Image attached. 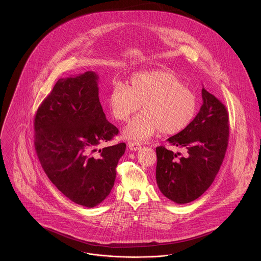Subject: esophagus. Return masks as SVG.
Masks as SVG:
<instances>
[{"instance_id": "34e87169", "label": "esophagus", "mask_w": 261, "mask_h": 261, "mask_svg": "<svg viewBox=\"0 0 261 261\" xmlns=\"http://www.w3.org/2000/svg\"><path fill=\"white\" fill-rule=\"evenodd\" d=\"M129 149L132 151H137L141 148V144L139 142H128Z\"/></svg>"}]
</instances>
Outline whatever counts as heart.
<instances>
[{"label": "heart", "mask_w": 261, "mask_h": 261, "mask_svg": "<svg viewBox=\"0 0 261 261\" xmlns=\"http://www.w3.org/2000/svg\"><path fill=\"white\" fill-rule=\"evenodd\" d=\"M144 110L125 128L128 139L143 141L161 131L173 135L184 130L197 111V97L190 88L168 70L138 72L129 85L114 83L108 95L112 117L127 122L141 107Z\"/></svg>", "instance_id": "heart-1"}]
</instances>
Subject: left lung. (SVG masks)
<instances>
[{
    "instance_id": "1",
    "label": "left lung",
    "mask_w": 261,
    "mask_h": 261,
    "mask_svg": "<svg viewBox=\"0 0 261 261\" xmlns=\"http://www.w3.org/2000/svg\"><path fill=\"white\" fill-rule=\"evenodd\" d=\"M202 99V106L193 121L167 139L169 144L186 148L187 156L177 158L176 153L165 146L156 148L157 185L164 196L178 204L197 199L210 187L228 145L226 107L205 88Z\"/></svg>"
}]
</instances>
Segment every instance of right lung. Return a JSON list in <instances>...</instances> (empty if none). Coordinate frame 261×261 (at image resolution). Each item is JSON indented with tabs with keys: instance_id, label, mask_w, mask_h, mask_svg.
<instances>
[{
	"instance_id": "obj_1",
	"label": "right lung",
	"mask_w": 261,
	"mask_h": 261,
	"mask_svg": "<svg viewBox=\"0 0 261 261\" xmlns=\"http://www.w3.org/2000/svg\"><path fill=\"white\" fill-rule=\"evenodd\" d=\"M98 78L88 71L59 79L34 120V144L45 173L71 201L89 208L110 194L126 149L118 143L98 150L119 132L103 112Z\"/></svg>"
}]
</instances>
